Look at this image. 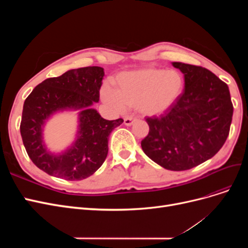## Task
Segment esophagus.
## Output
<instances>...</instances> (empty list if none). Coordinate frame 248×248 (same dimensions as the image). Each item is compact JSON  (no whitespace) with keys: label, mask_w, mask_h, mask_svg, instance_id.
<instances>
[{"label":"esophagus","mask_w":248,"mask_h":248,"mask_svg":"<svg viewBox=\"0 0 248 248\" xmlns=\"http://www.w3.org/2000/svg\"><path fill=\"white\" fill-rule=\"evenodd\" d=\"M136 118H134L133 116H128V117H126L125 119H124V124L125 125H127V126H130V125H132L133 124V122L136 121Z\"/></svg>","instance_id":"34e87169"}]
</instances>
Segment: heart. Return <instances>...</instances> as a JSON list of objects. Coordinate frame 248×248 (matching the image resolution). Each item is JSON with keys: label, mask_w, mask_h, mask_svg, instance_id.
<instances>
[{"label": "heart", "mask_w": 248, "mask_h": 248, "mask_svg": "<svg viewBox=\"0 0 248 248\" xmlns=\"http://www.w3.org/2000/svg\"><path fill=\"white\" fill-rule=\"evenodd\" d=\"M117 90L104 86V102L119 110L126 107L138 108L142 114H162L174 103L183 90V78L176 70L149 67L120 73L116 78Z\"/></svg>", "instance_id": "obj_1"}]
</instances>
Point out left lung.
I'll list each match as a JSON object with an SVG mask.
<instances>
[{"label":"left lung","mask_w":248,"mask_h":248,"mask_svg":"<svg viewBox=\"0 0 248 248\" xmlns=\"http://www.w3.org/2000/svg\"><path fill=\"white\" fill-rule=\"evenodd\" d=\"M184 74V91L156 117H148L142 151L170 170H190L219 151L230 133L232 103L229 87L202 66L174 62Z\"/></svg>","instance_id":"1"}]
</instances>
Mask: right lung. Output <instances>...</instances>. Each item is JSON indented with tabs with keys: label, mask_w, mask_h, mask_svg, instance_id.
I'll return each instance as SVG.
<instances>
[{
	"label": "right lung",
	"mask_w": 248,
	"mask_h": 248,
	"mask_svg": "<svg viewBox=\"0 0 248 248\" xmlns=\"http://www.w3.org/2000/svg\"><path fill=\"white\" fill-rule=\"evenodd\" d=\"M103 77V68L98 66L72 69L43 80L27 97L20 134L26 151L37 168L50 176L78 181L93 175L102 166L108 152V136L123 123L121 118L109 121L90 108L93 102L99 101ZM67 108L83 109L79 137L68 152L56 156L44 148L42 127L51 113Z\"/></svg>",
	"instance_id": "1"
}]
</instances>
